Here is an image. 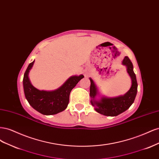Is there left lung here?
Returning <instances> with one entry per match:
<instances>
[{"instance_id":"left-lung-1","label":"left lung","mask_w":159,"mask_h":159,"mask_svg":"<svg viewBox=\"0 0 159 159\" xmlns=\"http://www.w3.org/2000/svg\"><path fill=\"white\" fill-rule=\"evenodd\" d=\"M122 64L126 67L127 72L131 80V88L124 95L113 98H107L101 95L94 81L89 78L91 104L94 107L96 111L105 116H117L125 111L133 103L137 95L138 85L132 62L127 56H125L122 61ZM98 97L100 98H98Z\"/></svg>"}]
</instances>
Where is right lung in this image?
<instances>
[{
  "label": "right lung",
  "instance_id": "obj_1",
  "mask_svg": "<svg viewBox=\"0 0 159 159\" xmlns=\"http://www.w3.org/2000/svg\"><path fill=\"white\" fill-rule=\"evenodd\" d=\"M34 61L28 65L23 78L24 92L28 102L37 111L45 115L63 111L68 107L71 91L84 76L82 74L72 75L55 90H39L34 87L29 79L30 71Z\"/></svg>",
  "mask_w": 159,
  "mask_h": 159
}]
</instances>
